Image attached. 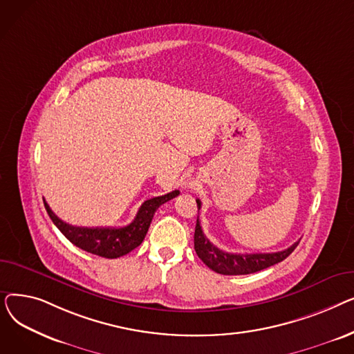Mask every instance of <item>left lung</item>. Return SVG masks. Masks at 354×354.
<instances>
[{"instance_id":"obj_1","label":"left lung","mask_w":354,"mask_h":354,"mask_svg":"<svg viewBox=\"0 0 354 354\" xmlns=\"http://www.w3.org/2000/svg\"><path fill=\"white\" fill-rule=\"evenodd\" d=\"M198 211L201 209V201L196 199ZM194 244L198 257L203 264L208 266L212 271L224 275H244L266 270L274 264L281 263L299 245V241L284 251L267 252V254H232L216 248L211 241L203 235L199 219H196Z\"/></svg>"}]
</instances>
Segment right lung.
<instances>
[{"instance_id":"1","label":"right lung","mask_w":354,"mask_h":354,"mask_svg":"<svg viewBox=\"0 0 354 354\" xmlns=\"http://www.w3.org/2000/svg\"><path fill=\"white\" fill-rule=\"evenodd\" d=\"M178 195L179 191H172L166 195L155 196L152 199L145 201L142 203V207L139 208L135 219L130 222L129 225L122 228L73 227L70 224H66L64 221H62L50 209L46 199L43 201L47 214L54 222V225L62 231V234L71 244L82 248L83 251L103 258H119L130 251H133L136 247L142 244L149 227H151V222L156 209L162 203L174 199Z\"/></svg>"}]
</instances>
